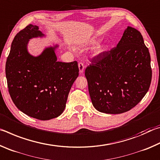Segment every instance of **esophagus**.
Returning a JSON list of instances; mask_svg holds the SVG:
<instances>
[{"instance_id":"esophagus-1","label":"esophagus","mask_w":160,"mask_h":160,"mask_svg":"<svg viewBox=\"0 0 160 160\" xmlns=\"http://www.w3.org/2000/svg\"><path fill=\"white\" fill-rule=\"evenodd\" d=\"M78 68H79V70H80V73H82L84 71V69H85V66H84L83 63H82V62H80V63H78Z\"/></svg>"}]
</instances>
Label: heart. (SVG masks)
<instances>
[{
	"instance_id": "heart-1",
	"label": "heart",
	"mask_w": 160,
	"mask_h": 160,
	"mask_svg": "<svg viewBox=\"0 0 160 160\" xmlns=\"http://www.w3.org/2000/svg\"><path fill=\"white\" fill-rule=\"evenodd\" d=\"M99 40H92V41L91 42H90V44H98L99 43ZM105 50V48L104 47H99L98 49H97V53H102V52H103V51H104Z\"/></svg>"
}]
</instances>
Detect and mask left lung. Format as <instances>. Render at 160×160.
Masks as SVG:
<instances>
[{
  "mask_svg": "<svg viewBox=\"0 0 160 160\" xmlns=\"http://www.w3.org/2000/svg\"><path fill=\"white\" fill-rule=\"evenodd\" d=\"M85 75L97 111L117 114L136 106L152 80L150 52L140 32L128 27L116 47L92 59Z\"/></svg>",
  "mask_w": 160,
  "mask_h": 160,
  "instance_id": "obj_1",
  "label": "left lung"
}]
</instances>
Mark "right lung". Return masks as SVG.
<instances>
[{"instance_id": "add662e5", "label": "right lung", "mask_w": 160, "mask_h": 160, "mask_svg": "<svg viewBox=\"0 0 160 160\" xmlns=\"http://www.w3.org/2000/svg\"><path fill=\"white\" fill-rule=\"evenodd\" d=\"M44 36L37 25H29L16 34L6 64L8 88L13 103L30 117L46 121L60 116L79 75L78 62L57 61L58 45L46 48L38 56L28 52L32 38Z\"/></svg>"}]
</instances>
